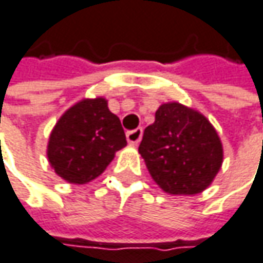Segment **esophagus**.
Instances as JSON below:
<instances>
[{
    "label": "esophagus",
    "mask_w": 263,
    "mask_h": 263,
    "mask_svg": "<svg viewBox=\"0 0 263 263\" xmlns=\"http://www.w3.org/2000/svg\"><path fill=\"white\" fill-rule=\"evenodd\" d=\"M141 138H143V129L141 128H137L134 131L126 132V140H128V143L131 144V145H137L141 141Z\"/></svg>",
    "instance_id": "34e87169"
}]
</instances>
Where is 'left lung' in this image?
Masks as SVG:
<instances>
[{"label": "left lung", "instance_id": "left-lung-1", "mask_svg": "<svg viewBox=\"0 0 263 263\" xmlns=\"http://www.w3.org/2000/svg\"><path fill=\"white\" fill-rule=\"evenodd\" d=\"M138 152L154 182L174 196L204 191L223 162L221 138L209 119L178 101L157 109Z\"/></svg>", "mask_w": 263, "mask_h": 263}]
</instances>
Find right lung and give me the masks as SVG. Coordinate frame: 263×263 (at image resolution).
I'll return each instance as SVG.
<instances>
[{"instance_id":"add662e5","label":"right lung","mask_w":263,"mask_h":263,"mask_svg":"<svg viewBox=\"0 0 263 263\" xmlns=\"http://www.w3.org/2000/svg\"><path fill=\"white\" fill-rule=\"evenodd\" d=\"M125 145L123 128L107 107V100L82 98L54 125L47 157L62 179L82 185L100 177Z\"/></svg>"}]
</instances>
